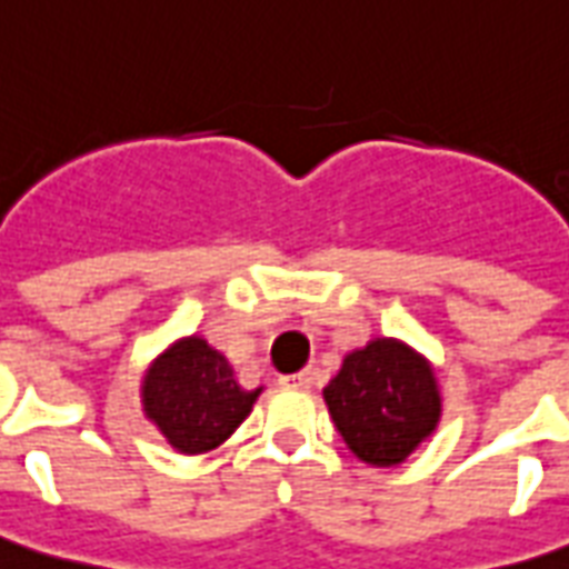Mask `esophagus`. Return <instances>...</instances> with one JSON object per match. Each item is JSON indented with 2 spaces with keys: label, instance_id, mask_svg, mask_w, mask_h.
Masks as SVG:
<instances>
[{
  "label": "esophagus",
  "instance_id": "34e87169",
  "mask_svg": "<svg viewBox=\"0 0 569 569\" xmlns=\"http://www.w3.org/2000/svg\"><path fill=\"white\" fill-rule=\"evenodd\" d=\"M280 387H283V389H310L312 387V375L310 372L283 375V378H280Z\"/></svg>",
  "mask_w": 569,
  "mask_h": 569
}]
</instances>
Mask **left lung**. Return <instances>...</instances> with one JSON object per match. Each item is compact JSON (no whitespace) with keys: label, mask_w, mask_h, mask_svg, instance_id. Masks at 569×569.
<instances>
[{"label":"left lung","mask_w":569,"mask_h":569,"mask_svg":"<svg viewBox=\"0 0 569 569\" xmlns=\"http://www.w3.org/2000/svg\"><path fill=\"white\" fill-rule=\"evenodd\" d=\"M321 396L348 449L369 467L405 463L442 416L431 360L392 337H375L346 355Z\"/></svg>","instance_id":"8db88e82"}]
</instances>
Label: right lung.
Returning a JSON list of instances; mask_svg holds the SVG:
<instances>
[{
  "instance_id": "add662e5",
  "label": "right lung",
  "mask_w": 569,
  "mask_h": 569,
  "mask_svg": "<svg viewBox=\"0 0 569 569\" xmlns=\"http://www.w3.org/2000/svg\"><path fill=\"white\" fill-rule=\"evenodd\" d=\"M262 387L241 389L230 363L203 337L164 348L141 378V407L180 455L218 449L253 410Z\"/></svg>"
}]
</instances>
